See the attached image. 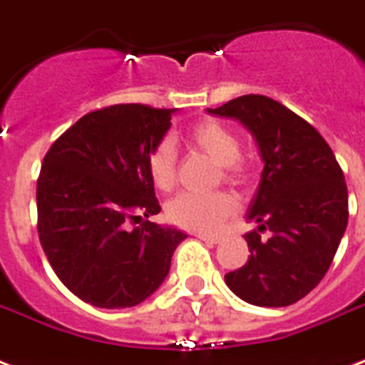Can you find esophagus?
Returning <instances> with one entry per match:
<instances>
[{"label":"esophagus","instance_id":"1","mask_svg":"<svg viewBox=\"0 0 365 365\" xmlns=\"http://www.w3.org/2000/svg\"><path fill=\"white\" fill-rule=\"evenodd\" d=\"M197 239L205 240V242H210V244H217L220 240H222V237L220 235H208V233H197L195 235Z\"/></svg>","mask_w":365,"mask_h":365}]
</instances>
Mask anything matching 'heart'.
I'll return each mask as SVG.
<instances>
[{"label": "heart", "mask_w": 365, "mask_h": 365, "mask_svg": "<svg viewBox=\"0 0 365 365\" xmlns=\"http://www.w3.org/2000/svg\"><path fill=\"white\" fill-rule=\"evenodd\" d=\"M193 145L220 165L225 182L242 183L248 176L240 157V142L233 130L222 123L200 121L189 130ZM151 182L160 191H168L176 182V151L168 140H163L153 148L148 159ZM237 208V202L227 193H180L166 205V217L174 225L191 231H212Z\"/></svg>", "instance_id": "heart-1"}]
</instances>
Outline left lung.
<instances>
[{
    "label": "left lung",
    "mask_w": 365,
    "mask_h": 365,
    "mask_svg": "<svg viewBox=\"0 0 365 365\" xmlns=\"http://www.w3.org/2000/svg\"><path fill=\"white\" fill-rule=\"evenodd\" d=\"M206 111L242 123L263 160L246 214L257 223L244 235L248 261L227 272L225 284L250 305H292L317 288L345 235L343 170L320 132L277 100L246 94ZM263 230L269 240L260 237Z\"/></svg>",
    "instance_id": "obj_1"
}]
</instances>
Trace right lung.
<instances>
[{
    "mask_svg": "<svg viewBox=\"0 0 365 365\" xmlns=\"http://www.w3.org/2000/svg\"><path fill=\"white\" fill-rule=\"evenodd\" d=\"M176 110L117 104L91 111L45 155L37 180V233L48 263L71 294L102 309L148 299L170 271L187 235L128 222L159 214L149 153Z\"/></svg>",
    "mask_w": 365,
    "mask_h": 365,
    "instance_id": "add662e5",
    "label": "right lung"
}]
</instances>
